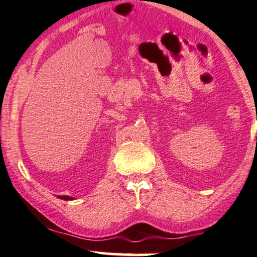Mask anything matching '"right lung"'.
Instances as JSON below:
<instances>
[{
    "label": "right lung",
    "mask_w": 257,
    "mask_h": 257,
    "mask_svg": "<svg viewBox=\"0 0 257 257\" xmlns=\"http://www.w3.org/2000/svg\"><path fill=\"white\" fill-rule=\"evenodd\" d=\"M59 198H60V199H64V200H71V199H72V198L67 197V196H61V197H59Z\"/></svg>",
    "instance_id": "obj_1"
}]
</instances>
